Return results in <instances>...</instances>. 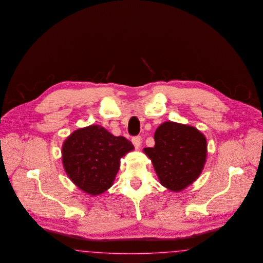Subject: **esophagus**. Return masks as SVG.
I'll list each match as a JSON object with an SVG mask.
<instances>
[{"label":"esophagus","mask_w":263,"mask_h":263,"mask_svg":"<svg viewBox=\"0 0 263 263\" xmlns=\"http://www.w3.org/2000/svg\"><path fill=\"white\" fill-rule=\"evenodd\" d=\"M132 143H133V145L135 146L136 148H139L140 146H141V137H133V138H132Z\"/></svg>","instance_id":"esophagus-1"}]
</instances>
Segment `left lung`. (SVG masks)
I'll list each match as a JSON object with an SVG mask.
<instances>
[{
	"label": "left lung",
	"instance_id": "obj_1",
	"mask_svg": "<svg viewBox=\"0 0 263 263\" xmlns=\"http://www.w3.org/2000/svg\"><path fill=\"white\" fill-rule=\"evenodd\" d=\"M156 145L144 153L153 162L160 184L180 192L200 176L208 154L206 139L195 127L166 121L155 133Z\"/></svg>",
	"mask_w": 263,
	"mask_h": 263
}]
</instances>
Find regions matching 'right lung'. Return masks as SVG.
Here are the masks:
<instances>
[{"instance_id":"1","label":"right lung","mask_w":263,"mask_h":263,"mask_svg":"<svg viewBox=\"0 0 263 263\" xmlns=\"http://www.w3.org/2000/svg\"><path fill=\"white\" fill-rule=\"evenodd\" d=\"M133 149L125 137L114 136L101 125L79 128L63 142V167L79 189L98 196L112 186L120 158Z\"/></svg>"}]
</instances>
